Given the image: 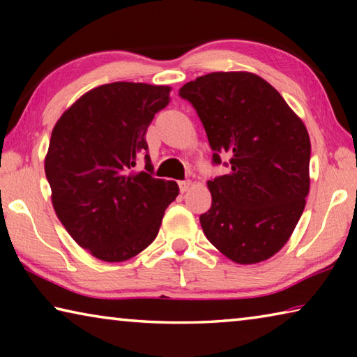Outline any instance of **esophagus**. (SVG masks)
Masks as SVG:
<instances>
[{"instance_id": "obj_1", "label": "esophagus", "mask_w": 357, "mask_h": 357, "mask_svg": "<svg viewBox=\"0 0 357 357\" xmlns=\"http://www.w3.org/2000/svg\"><path fill=\"white\" fill-rule=\"evenodd\" d=\"M192 187V181H179V190L181 192H187Z\"/></svg>"}]
</instances>
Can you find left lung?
<instances>
[{
	"label": "left lung",
	"instance_id": "8db88e82",
	"mask_svg": "<svg viewBox=\"0 0 357 357\" xmlns=\"http://www.w3.org/2000/svg\"><path fill=\"white\" fill-rule=\"evenodd\" d=\"M179 96L200 116L214 164L229 157V172L208 181L204 234L234 263L264 261L287 244L305 208L309 132L273 84L252 72L202 75Z\"/></svg>",
	"mask_w": 357,
	"mask_h": 357
}]
</instances>
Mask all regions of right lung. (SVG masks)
<instances>
[{"mask_svg":"<svg viewBox=\"0 0 357 357\" xmlns=\"http://www.w3.org/2000/svg\"><path fill=\"white\" fill-rule=\"evenodd\" d=\"M170 91L164 84H102L77 99L52 130L45 176L53 209L72 239L102 261H126L146 249L178 197L174 181L133 170ZM145 160L151 172L149 154Z\"/></svg>","mask_w":357,"mask_h":357,"instance_id":"obj_1","label":"right lung"}]
</instances>
